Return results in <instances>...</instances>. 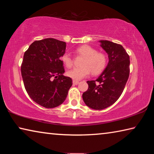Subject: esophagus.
Masks as SVG:
<instances>
[{"label": "esophagus", "instance_id": "1", "mask_svg": "<svg viewBox=\"0 0 154 154\" xmlns=\"http://www.w3.org/2000/svg\"><path fill=\"white\" fill-rule=\"evenodd\" d=\"M72 83H73L74 85H77L78 83H79V82H78V81H76V80H73V81H72Z\"/></svg>", "mask_w": 154, "mask_h": 154}]
</instances>
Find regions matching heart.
<instances>
[{
  "label": "heart",
  "mask_w": 154,
  "mask_h": 154,
  "mask_svg": "<svg viewBox=\"0 0 154 154\" xmlns=\"http://www.w3.org/2000/svg\"><path fill=\"white\" fill-rule=\"evenodd\" d=\"M76 53L84 58L82 62V66L74 67L66 72L68 77L74 80H79L89 75H98L105 69L107 63V57L103 52L98 51L95 48L90 45H83L76 49ZM61 61L68 68L72 66L73 60L70 53L64 52L60 57Z\"/></svg>",
  "instance_id": "obj_1"
}]
</instances>
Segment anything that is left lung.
<instances>
[{
	"label": "left lung",
	"mask_w": 154,
	"mask_h": 154,
	"mask_svg": "<svg viewBox=\"0 0 154 154\" xmlns=\"http://www.w3.org/2000/svg\"><path fill=\"white\" fill-rule=\"evenodd\" d=\"M100 42L109 63L97 79L88 81V89L82 95L85 105L95 110L107 108L118 100L130 74V57L122 45L106 40Z\"/></svg>",
	"instance_id": "1"
}]
</instances>
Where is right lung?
Listing matches in <instances>:
<instances>
[{"mask_svg": "<svg viewBox=\"0 0 154 154\" xmlns=\"http://www.w3.org/2000/svg\"><path fill=\"white\" fill-rule=\"evenodd\" d=\"M66 43L53 38L35 41L25 51L21 66L23 82L28 94L38 105L54 108L63 103L72 84L63 75L60 57Z\"/></svg>", "mask_w": 154, "mask_h": 154, "instance_id": "right-lung-1", "label": "right lung"}]
</instances>
